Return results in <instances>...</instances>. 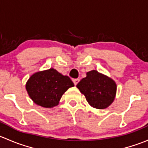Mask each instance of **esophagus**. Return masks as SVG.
I'll return each instance as SVG.
<instances>
[{
    "label": "esophagus",
    "mask_w": 148,
    "mask_h": 148,
    "mask_svg": "<svg viewBox=\"0 0 148 148\" xmlns=\"http://www.w3.org/2000/svg\"><path fill=\"white\" fill-rule=\"evenodd\" d=\"M79 79H73V82H74L75 86L79 83Z\"/></svg>",
    "instance_id": "34e87169"
}]
</instances>
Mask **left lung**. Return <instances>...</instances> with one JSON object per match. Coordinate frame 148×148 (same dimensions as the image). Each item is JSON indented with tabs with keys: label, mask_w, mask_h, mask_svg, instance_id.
Instances as JSON below:
<instances>
[{
	"label": "left lung",
	"mask_w": 148,
	"mask_h": 148,
	"mask_svg": "<svg viewBox=\"0 0 148 148\" xmlns=\"http://www.w3.org/2000/svg\"><path fill=\"white\" fill-rule=\"evenodd\" d=\"M86 101L94 108L105 109L114 101L117 92L115 82L107 76L92 70L86 73L77 85Z\"/></svg>",
	"instance_id": "left-lung-1"
}]
</instances>
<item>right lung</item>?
<instances>
[{"label": "right lung", "mask_w": 148, "mask_h": 148, "mask_svg": "<svg viewBox=\"0 0 148 148\" xmlns=\"http://www.w3.org/2000/svg\"><path fill=\"white\" fill-rule=\"evenodd\" d=\"M74 86L68 76L51 68L32 74L26 82V89L35 104L51 108L58 105L66 91Z\"/></svg>", "instance_id": "1"}]
</instances>
